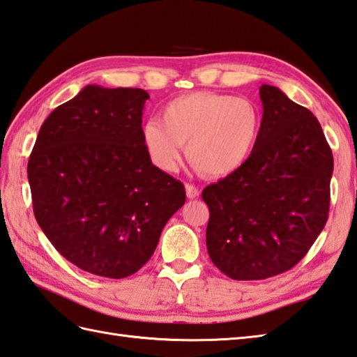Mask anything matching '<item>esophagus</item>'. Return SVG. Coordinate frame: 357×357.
I'll return each instance as SVG.
<instances>
[{
  "label": "esophagus",
  "mask_w": 357,
  "mask_h": 357,
  "mask_svg": "<svg viewBox=\"0 0 357 357\" xmlns=\"http://www.w3.org/2000/svg\"><path fill=\"white\" fill-rule=\"evenodd\" d=\"M185 193H187L188 199H195V198H198V196H199V188L192 185V184H187L185 185Z\"/></svg>",
  "instance_id": "34e87169"
}]
</instances>
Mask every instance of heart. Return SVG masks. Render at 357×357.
<instances>
[{
	"label": "heart",
	"mask_w": 357,
	"mask_h": 357,
	"mask_svg": "<svg viewBox=\"0 0 357 357\" xmlns=\"http://www.w3.org/2000/svg\"><path fill=\"white\" fill-rule=\"evenodd\" d=\"M161 121L142 126V144L158 169H178L183 146L196 170L210 178L239 172L255 153L262 132L257 105L233 95L193 92L167 102Z\"/></svg>",
	"instance_id": "obj_1"
}]
</instances>
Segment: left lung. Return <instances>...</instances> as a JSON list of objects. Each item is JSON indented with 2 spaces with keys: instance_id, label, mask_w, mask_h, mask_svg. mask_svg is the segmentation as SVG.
I'll return each instance as SVG.
<instances>
[{
  "instance_id": "8db88e82",
  "label": "left lung",
  "mask_w": 357,
  "mask_h": 357,
  "mask_svg": "<svg viewBox=\"0 0 357 357\" xmlns=\"http://www.w3.org/2000/svg\"><path fill=\"white\" fill-rule=\"evenodd\" d=\"M262 132L231 176L202 192L211 262L236 280L293 268L314 244L330 208L333 153L319 121L282 90L262 84Z\"/></svg>"
}]
</instances>
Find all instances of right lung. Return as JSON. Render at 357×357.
I'll list each match as a JSON object with an SVG mask.
<instances>
[{"label":"right lung","instance_id":"right-lung-1","mask_svg":"<svg viewBox=\"0 0 357 357\" xmlns=\"http://www.w3.org/2000/svg\"><path fill=\"white\" fill-rule=\"evenodd\" d=\"M142 89L86 86L44 121L27 164L33 213L67 261L96 276L138 271L183 183L151 164L142 144Z\"/></svg>","mask_w":357,"mask_h":357}]
</instances>
